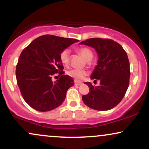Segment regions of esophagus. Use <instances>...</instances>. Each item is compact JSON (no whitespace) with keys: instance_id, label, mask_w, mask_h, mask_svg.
Wrapping results in <instances>:
<instances>
[{"instance_id":"obj_1","label":"esophagus","mask_w":149,"mask_h":149,"mask_svg":"<svg viewBox=\"0 0 149 149\" xmlns=\"http://www.w3.org/2000/svg\"><path fill=\"white\" fill-rule=\"evenodd\" d=\"M82 82H79V81H75V85H82Z\"/></svg>"}]
</instances>
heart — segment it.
<instances>
[{"mask_svg":"<svg viewBox=\"0 0 149 149\" xmlns=\"http://www.w3.org/2000/svg\"><path fill=\"white\" fill-rule=\"evenodd\" d=\"M78 52L86 61H90L93 57V53L90 49L87 47H80L78 49ZM69 49H64L60 54V60L61 62L62 63L63 65L66 66L69 63ZM67 75L73 79L76 80V81L81 80L83 79V78L87 75V71L84 70H78V69H71L68 71Z\"/></svg>","mask_w":149,"mask_h":149,"instance_id":"obj_1","label":"heart"}]
</instances>
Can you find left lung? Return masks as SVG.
Here are the masks:
<instances>
[{
	"mask_svg": "<svg viewBox=\"0 0 149 149\" xmlns=\"http://www.w3.org/2000/svg\"><path fill=\"white\" fill-rule=\"evenodd\" d=\"M80 44L93 47L97 52V64L90 78L100 80V85L97 87L85 82L90 92L82 97L83 102L95 110L111 109L121 102L129 86L130 71L127 53L111 39L93 38Z\"/></svg>",
	"mask_w": 149,
	"mask_h": 149,
	"instance_id": "1",
	"label": "left lung"
}]
</instances>
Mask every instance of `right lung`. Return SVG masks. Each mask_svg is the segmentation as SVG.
Masks as SVG:
<instances>
[{
  "label": "right lung",
  "mask_w": 149,
  "mask_h": 149,
  "mask_svg": "<svg viewBox=\"0 0 149 149\" xmlns=\"http://www.w3.org/2000/svg\"><path fill=\"white\" fill-rule=\"evenodd\" d=\"M76 42V39L44 35L22 52L16 68L17 82L24 100L35 110L45 112L56 109L74 85L73 78L64 74L60 54ZM57 72L61 78L53 82L52 77Z\"/></svg>",
  "instance_id": "right-lung-1"
}]
</instances>
